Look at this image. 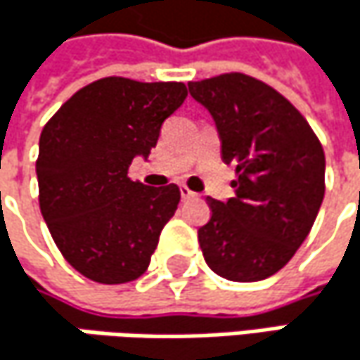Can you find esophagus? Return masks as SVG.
<instances>
[{"label":"esophagus","mask_w":360,"mask_h":360,"mask_svg":"<svg viewBox=\"0 0 360 360\" xmlns=\"http://www.w3.org/2000/svg\"><path fill=\"white\" fill-rule=\"evenodd\" d=\"M179 191H181V198H183V200H193V198H198V193H195V191H191L187 185H181Z\"/></svg>","instance_id":"1"}]
</instances>
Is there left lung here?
<instances>
[{"label":"left lung","mask_w":360,"mask_h":360,"mask_svg":"<svg viewBox=\"0 0 360 360\" xmlns=\"http://www.w3.org/2000/svg\"><path fill=\"white\" fill-rule=\"evenodd\" d=\"M210 112L221 156L236 167V195L208 198L198 229L206 264L229 281H260L307 240L325 193V154L307 118L279 91L242 72L187 83Z\"/></svg>","instance_id":"8db88e82"}]
</instances>
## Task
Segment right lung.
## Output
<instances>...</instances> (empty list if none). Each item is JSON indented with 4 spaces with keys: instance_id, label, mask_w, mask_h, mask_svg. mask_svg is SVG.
<instances>
[{
    "instance_id": "1",
    "label": "right lung",
    "mask_w": 360,
    "mask_h": 360,
    "mask_svg": "<svg viewBox=\"0 0 360 360\" xmlns=\"http://www.w3.org/2000/svg\"><path fill=\"white\" fill-rule=\"evenodd\" d=\"M187 98L183 83L106 77L62 104L39 137V206L62 256L87 279L141 277L181 200L175 183L129 179L162 122Z\"/></svg>"
}]
</instances>
